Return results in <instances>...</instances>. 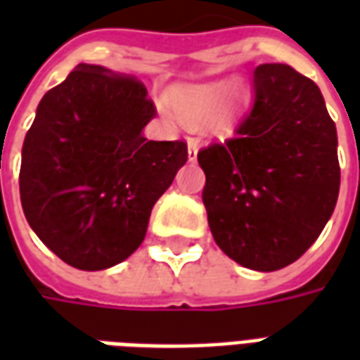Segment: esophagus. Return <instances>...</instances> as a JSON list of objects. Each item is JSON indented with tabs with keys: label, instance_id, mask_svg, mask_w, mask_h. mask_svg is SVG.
Returning <instances> with one entry per match:
<instances>
[{
	"label": "esophagus",
	"instance_id": "34e87169",
	"mask_svg": "<svg viewBox=\"0 0 360 360\" xmlns=\"http://www.w3.org/2000/svg\"><path fill=\"white\" fill-rule=\"evenodd\" d=\"M187 146H188V162H195L196 154H198V150H200V142H198V139H188Z\"/></svg>",
	"mask_w": 360,
	"mask_h": 360
}]
</instances>
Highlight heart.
I'll use <instances>...</instances> for the list:
<instances>
[{
    "mask_svg": "<svg viewBox=\"0 0 360 360\" xmlns=\"http://www.w3.org/2000/svg\"><path fill=\"white\" fill-rule=\"evenodd\" d=\"M226 90L227 84L224 81L185 86L172 96V105L183 123L196 127L206 121L210 129L219 131L231 123L235 113L249 98L243 84H235L224 96Z\"/></svg>",
    "mask_w": 360,
    "mask_h": 360,
    "instance_id": "1",
    "label": "heart"
}]
</instances>
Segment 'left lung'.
Segmentation results:
<instances>
[{"label": "left lung", "instance_id": "8db88e82", "mask_svg": "<svg viewBox=\"0 0 360 360\" xmlns=\"http://www.w3.org/2000/svg\"><path fill=\"white\" fill-rule=\"evenodd\" d=\"M214 241L258 271L301 258L340 195L335 123L309 77L283 63L255 69V102L226 142L198 152Z\"/></svg>", "mask_w": 360, "mask_h": 360}]
</instances>
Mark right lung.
Returning <instances> with one entry per match:
<instances>
[{
    "instance_id": "1",
    "label": "right lung",
    "mask_w": 360,
    "mask_h": 360,
    "mask_svg": "<svg viewBox=\"0 0 360 360\" xmlns=\"http://www.w3.org/2000/svg\"><path fill=\"white\" fill-rule=\"evenodd\" d=\"M146 86L100 65L75 67L38 103L19 188L40 241L79 270H105L141 247L150 212L188 158L187 142L148 141Z\"/></svg>"
}]
</instances>
